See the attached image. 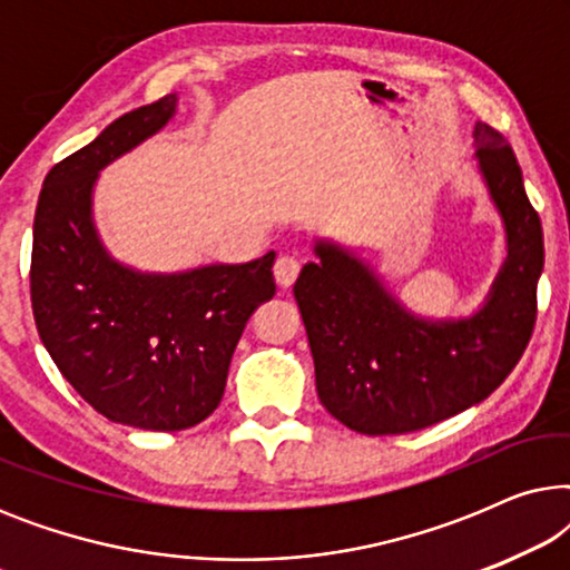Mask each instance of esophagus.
I'll return each mask as SVG.
<instances>
[{
    "instance_id": "34e87169",
    "label": "esophagus",
    "mask_w": 570,
    "mask_h": 570,
    "mask_svg": "<svg viewBox=\"0 0 570 570\" xmlns=\"http://www.w3.org/2000/svg\"><path fill=\"white\" fill-rule=\"evenodd\" d=\"M301 275V262L295 259L291 254H283L279 259L275 262V279L283 287H291L295 279Z\"/></svg>"
}]
</instances>
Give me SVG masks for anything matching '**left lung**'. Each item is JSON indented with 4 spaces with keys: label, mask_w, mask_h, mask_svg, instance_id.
Listing matches in <instances>:
<instances>
[{
    "label": "left lung",
    "mask_w": 570,
    "mask_h": 570,
    "mask_svg": "<svg viewBox=\"0 0 570 570\" xmlns=\"http://www.w3.org/2000/svg\"><path fill=\"white\" fill-rule=\"evenodd\" d=\"M480 174L505 225L509 256L470 318L428 322L400 306L361 259L318 240L295 279L318 400L350 431H423L488 400L524 355L537 322L542 223L501 131L474 127Z\"/></svg>",
    "instance_id": "obj_1"
}]
</instances>
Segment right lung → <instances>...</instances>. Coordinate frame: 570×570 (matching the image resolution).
Instances as JSON below:
<instances>
[{"label": "right lung", "instance_id": "add662e5", "mask_svg": "<svg viewBox=\"0 0 570 570\" xmlns=\"http://www.w3.org/2000/svg\"><path fill=\"white\" fill-rule=\"evenodd\" d=\"M176 96L137 108L46 176L30 303L75 392L111 423L184 431L213 415L246 322L275 295V252L246 264L145 275L114 262L92 225L98 170L168 124Z\"/></svg>", "mask_w": 570, "mask_h": 570}]
</instances>
